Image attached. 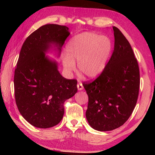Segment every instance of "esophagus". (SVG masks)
Instances as JSON below:
<instances>
[{"label":"esophagus","instance_id":"34e87169","mask_svg":"<svg viewBox=\"0 0 155 155\" xmlns=\"http://www.w3.org/2000/svg\"><path fill=\"white\" fill-rule=\"evenodd\" d=\"M77 88H78V90H82L83 89V84L81 83H78V84H77Z\"/></svg>","mask_w":155,"mask_h":155}]
</instances>
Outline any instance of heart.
<instances>
[{
  "instance_id": "obj_1",
  "label": "heart",
  "mask_w": 155,
  "mask_h": 155,
  "mask_svg": "<svg viewBox=\"0 0 155 155\" xmlns=\"http://www.w3.org/2000/svg\"><path fill=\"white\" fill-rule=\"evenodd\" d=\"M112 48L108 37L90 32L82 33L67 44L63 65L65 71L70 73L76 68L74 61H78V68L81 74L88 78H95L105 68Z\"/></svg>"
}]
</instances>
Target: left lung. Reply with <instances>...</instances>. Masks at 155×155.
Listing matches in <instances>:
<instances>
[{
  "instance_id": "obj_1",
  "label": "left lung",
  "mask_w": 155,
  "mask_h": 155,
  "mask_svg": "<svg viewBox=\"0 0 155 155\" xmlns=\"http://www.w3.org/2000/svg\"><path fill=\"white\" fill-rule=\"evenodd\" d=\"M113 31L114 49L105 68L93 82L83 84L89 98L86 118L99 131L114 130L127 121L140 90V69L130 44L117 27Z\"/></svg>"
}]
</instances>
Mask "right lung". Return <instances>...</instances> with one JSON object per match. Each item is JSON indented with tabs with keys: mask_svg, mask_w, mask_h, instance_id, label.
<instances>
[{
	"mask_svg": "<svg viewBox=\"0 0 155 155\" xmlns=\"http://www.w3.org/2000/svg\"><path fill=\"white\" fill-rule=\"evenodd\" d=\"M65 26L48 24L26 39L14 74L15 99L22 117L37 128H48L61 122L64 102L77 92V81L63 77L58 64L46 55L52 48L58 57L70 35Z\"/></svg>",
	"mask_w": 155,
	"mask_h": 155,
	"instance_id": "obj_1",
	"label": "right lung"
}]
</instances>
